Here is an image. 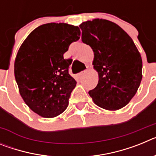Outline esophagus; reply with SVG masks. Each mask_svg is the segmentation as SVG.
<instances>
[{"label": "esophagus", "instance_id": "obj_1", "mask_svg": "<svg viewBox=\"0 0 156 156\" xmlns=\"http://www.w3.org/2000/svg\"><path fill=\"white\" fill-rule=\"evenodd\" d=\"M86 73H87V70L80 72V73H79L77 74V77H78V78H80V79H81V78H82V77L84 76V74Z\"/></svg>", "mask_w": 156, "mask_h": 156}]
</instances>
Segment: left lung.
I'll return each mask as SVG.
<instances>
[{
	"label": "left lung",
	"instance_id": "8db88e82",
	"mask_svg": "<svg viewBox=\"0 0 156 156\" xmlns=\"http://www.w3.org/2000/svg\"><path fill=\"white\" fill-rule=\"evenodd\" d=\"M82 41L93 49L98 83L89 94L107 110L126 106L140 86L142 60L131 37L115 23L94 19L80 25Z\"/></svg>",
	"mask_w": 156,
	"mask_h": 156
}]
</instances>
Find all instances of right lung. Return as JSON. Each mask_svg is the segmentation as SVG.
I'll return each mask as SVG.
<instances>
[{"label": "right lung", "mask_w": 156, "mask_h": 156, "mask_svg": "<svg viewBox=\"0 0 156 156\" xmlns=\"http://www.w3.org/2000/svg\"><path fill=\"white\" fill-rule=\"evenodd\" d=\"M80 36L78 27L47 23L32 31L19 48L14 69L19 93L41 116L55 117L68 106L76 81L69 74L73 60L63 55Z\"/></svg>", "instance_id": "add662e5"}]
</instances>
